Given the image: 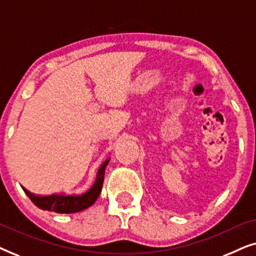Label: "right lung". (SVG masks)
I'll use <instances>...</instances> for the list:
<instances>
[{
	"label": "right lung",
	"instance_id": "add662e5",
	"mask_svg": "<svg viewBox=\"0 0 256 256\" xmlns=\"http://www.w3.org/2000/svg\"><path fill=\"white\" fill-rule=\"evenodd\" d=\"M110 158H107L104 162L101 164L99 170H98L96 178L94 180L92 186L90 190H87L85 194H51L40 197V196L32 194L26 188H23V190L28 194V197L31 199L37 208L45 211H54L56 213H76L84 210L92 206L99 197L101 188H102L104 171L106 166L110 163Z\"/></svg>",
	"mask_w": 256,
	"mask_h": 256
}]
</instances>
